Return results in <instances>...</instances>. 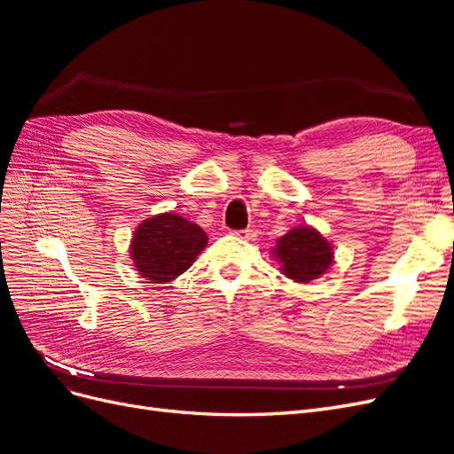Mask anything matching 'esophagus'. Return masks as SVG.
Listing matches in <instances>:
<instances>
[{"label": "esophagus", "instance_id": "34e87169", "mask_svg": "<svg viewBox=\"0 0 454 454\" xmlns=\"http://www.w3.org/2000/svg\"><path fill=\"white\" fill-rule=\"evenodd\" d=\"M235 235L239 239H244V240H254L255 239V231L254 229H242V231H237Z\"/></svg>", "mask_w": 454, "mask_h": 454}]
</instances>
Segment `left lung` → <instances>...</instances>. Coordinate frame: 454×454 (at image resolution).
I'll list each match as a JSON object with an SVG mask.
<instances>
[{
    "instance_id": "8db88e82",
    "label": "left lung",
    "mask_w": 454,
    "mask_h": 454,
    "mask_svg": "<svg viewBox=\"0 0 454 454\" xmlns=\"http://www.w3.org/2000/svg\"><path fill=\"white\" fill-rule=\"evenodd\" d=\"M274 255L280 259L282 272L295 282L320 278L333 261L332 246L310 227H297L280 237Z\"/></svg>"
}]
</instances>
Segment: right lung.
<instances>
[{
	"label": "right lung",
	"mask_w": 454,
	"mask_h": 454,
	"mask_svg": "<svg viewBox=\"0 0 454 454\" xmlns=\"http://www.w3.org/2000/svg\"><path fill=\"white\" fill-rule=\"evenodd\" d=\"M206 232L172 212L145 219L130 246L134 267L153 284H167L184 274L204 250Z\"/></svg>",
	"instance_id": "1"
}]
</instances>
